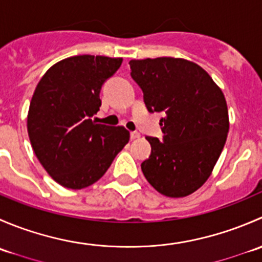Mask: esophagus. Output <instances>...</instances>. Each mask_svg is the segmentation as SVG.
<instances>
[{"label":"esophagus","instance_id":"34e87169","mask_svg":"<svg viewBox=\"0 0 262 262\" xmlns=\"http://www.w3.org/2000/svg\"><path fill=\"white\" fill-rule=\"evenodd\" d=\"M141 137V134L138 132H130V139H137Z\"/></svg>","mask_w":262,"mask_h":262}]
</instances>
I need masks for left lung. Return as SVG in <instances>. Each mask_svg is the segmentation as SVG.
Here are the masks:
<instances>
[{
    "label": "left lung",
    "mask_w": 262,
    "mask_h": 262,
    "mask_svg": "<svg viewBox=\"0 0 262 262\" xmlns=\"http://www.w3.org/2000/svg\"><path fill=\"white\" fill-rule=\"evenodd\" d=\"M129 64L148 112L165 113L162 141L146 137L152 149L141 165L144 178L166 196L192 194L208 180L226 143L229 120L223 92L200 66L181 58Z\"/></svg>",
    "instance_id": "8db88e82"
}]
</instances>
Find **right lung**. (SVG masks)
Instances as JSON below:
<instances>
[{
	"label": "right lung",
	"instance_id": "add662e5",
	"mask_svg": "<svg viewBox=\"0 0 262 262\" xmlns=\"http://www.w3.org/2000/svg\"><path fill=\"white\" fill-rule=\"evenodd\" d=\"M123 59L76 55L55 63L36 86L28 133L47 172L67 189L80 190L104 176L129 142L123 126L92 120L101 106L100 91Z\"/></svg>",
	"mask_w": 262,
	"mask_h": 262
}]
</instances>
